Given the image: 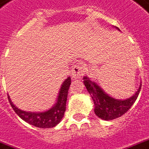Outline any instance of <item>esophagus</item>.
<instances>
[{"label": "esophagus", "instance_id": "obj_1", "mask_svg": "<svg viewBox=\"0 0 149 149\" xmlns=\"http://www.w3.org/2000/svg\"><path fill=\"white\" fill-rule=\"evenodd\" d=\"M84 73V67L82 63H77L70 70V75L73 79H79Z\"/></svg>", "mask_w": 149, "mask_h": 149}]
</instances>
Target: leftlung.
<instances>
[{
  "label": "left lung",
  "instance_id": "obj_1",
  "mask_svg": "<svg viewBox=\"0 0 149 149\" xmlns=\"http://www.w3.org/2000/svg\"><path fill=\"white\" fill-rule=\"evenodd\" d=\"M120 31V29L114 27ZM83 83L86 90L91 94L94 104V113L97 117L105 120H113L125 114L135 102L141 88V83L138 90L132 96L126 99H117L109 96L87 76L83 77Z\"/></svg>",
  "mask_w": 149,
  "mask_h": 149
}]
</instances>
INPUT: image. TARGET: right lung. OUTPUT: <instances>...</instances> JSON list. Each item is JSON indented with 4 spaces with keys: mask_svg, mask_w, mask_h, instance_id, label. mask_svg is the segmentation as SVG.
<instances>
[{
    "mask_svg": "<svg viewBox=\"0 0 149 149\" xmlns=\"http://www.w3.org/2000/svg\"><path fill=\"white\" fill-rule=\"evenodd\" d=\"M70 77L69 76L62 83L58 91L56 102L52 108L43 112H29L21 110L14 105L11 101L10 97L8 96L12 108L14 109L19 118L27 123L32 125L41 129H49L57 125L63 118L64 112L66 110L67 94L70 85Z\"/></svg>",
    "mask_w": 149,
    "mask_h": 149,
    "instance_id": "obj_1",
    "label": "right lung"
}]
</instances>
